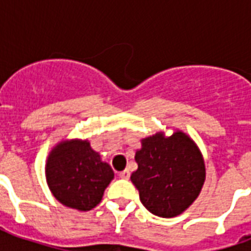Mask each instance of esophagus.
Masks as SVG:
<instances>
[{"label":"esophagus","mask_w":251,"mask_h":251,"mask_svg":"<svg viewBox=\"0 0 251 251\" xmlns=\"http://www.w3.org/2000/svg\"><path fill=\"white\" fill-rule=\"evenodd\" d=\"M120 177H121V178H124V179H127L130 177V172H129V169H125V171H122V172H120Z\"/></svg>","instance_id":"1"}]
</instances>
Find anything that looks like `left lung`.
Instances as JSON below:
<instances>
[{
  "instance_id": "8db88e82",
  "label": "left lung",
  "mask_w": 251,
  "mask_h": 251,
  "mask_svg": "<svg viewBox=\"0 0 251 251\" xmlns=\"http://www.w3.org/2000/svg\"><path fill=\"white\" fill-rule=\"evenodd\" d=\"M138 169L131 182L142 204L151 214L173 218L182 214L201 193L204 182V161L195 143L177 131L164 138L157 133L142 141L135 153Z\"/></svg>"
}]
</instances>
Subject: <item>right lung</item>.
I'll use <instances>...</instances> for the list:
<instances>
[{
  "label": "right lung",
  "mask_w": 251,
  "mask_h": 251,
  "mask_svg": "<svg viewBox=\"0 0 251 251\" xmlns=\"http://www.w3.org/2000/svg\"><path fill=\"white\" fill-rule=\"evenodd\" d=\"M47 181L54 198L64 206L90 211L100 203L114 173L91 149L90 142H62L47 161Z\"/></svg>",
  "instance_id": "obj_1"
}]
</instances>
